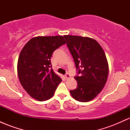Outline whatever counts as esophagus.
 <instances>
[{
    "instance_id": "obj_1",
    "label": "esophagus",
    "mask_w": 130,
    "mask_h": 130,
    "mask_svg": "<svg viewBox=\"0 0 130 130\" xmlns=\"http://www.w3.org/2000/svg\"><path fill=\"white\" fill-rule=\"evenodd\" d=\"M65 78H66V79H68L70 78V75L68 73H67L65 74Z\"/></svg>"
}]
</instances>
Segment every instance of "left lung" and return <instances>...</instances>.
Instances as JSON below:
<instances>
[{"mask_svg": "<svg viewBox=\"0 0 130 130\" xmlns=\"http://www.w3.org/2000/svg\"><path fill=\"white\" fill-rule=\"evenodd\" d=\"M80 76L74 77L77 83L70 94L76 100L87 102L103 90L109 74V65L103 50L95 40L89 37L64 35Z\"/></svg>", "mask_w": 130, "mask_h": 130, "instance_id": "left-lung-1", "label": "left lung"}]
</instances>
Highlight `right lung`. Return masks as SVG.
I'll return each instance as SVG.
<instances>
[{"label": "right lung", "mask_w": 130, "mask_h": 130, "mask_svg": "<svg viewBox=\"0 0 130 130\" xmlns=\"http://www.w3.org/2000/svg\"><path fill=\"white\" fill-rule=\"evenodd\" d=\"M66 43L60 35L36 37L25 44L17 65L19 80L31 97L38 101L50 99L62 81L51 67V57L55 50Z\"/></svg>", "instance_id": "right-lung-1"}]
</instances>
